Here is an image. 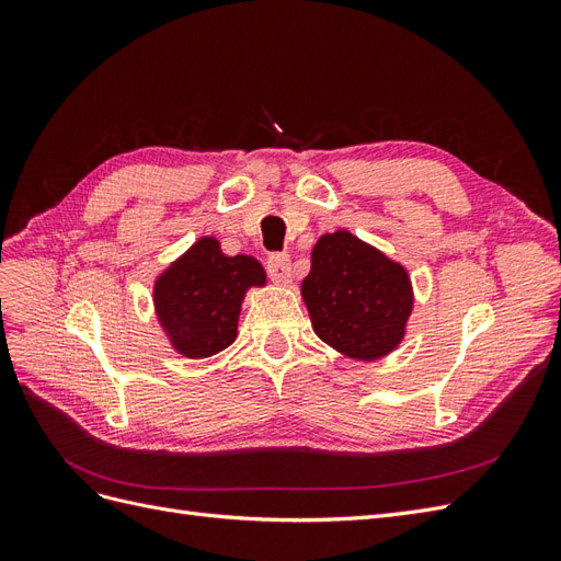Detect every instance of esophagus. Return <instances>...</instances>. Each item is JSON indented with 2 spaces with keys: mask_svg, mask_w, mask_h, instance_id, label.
Masks as SVG:
<instances>
[{
  "mask_svg": "<svg viewBox=\"0 0 561 561\" xmlns=\"http://www.w3.org/2000/svg\"><path fill=\"white\" fill-rule=\"evenodd\" d=\"M266 271H268V276L280 285H287L293 280L290 257H285V254H271V257L266 260Z\"/></svg>",
  "mask_w": 561,
  "mask_h": 561,
  "instance_id": "1",
  "label": "esophagus"
}]
</instances>
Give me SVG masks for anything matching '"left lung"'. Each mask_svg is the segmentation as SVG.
Returning <instances> with one entry per match:
<instances>
[{"label":"left lung","instance_id":"left-lung-1","mask_svg":"<svg viewBox=\"0 0 561 561\" xmlns=\"http://www.w3.org/2000/svg\"><path fill=\"white\" fill-rule=\"evenodd\" d=\"M301 297L322 342L358 360L402 342L414 304L407 271L348 231L320 236Z\"/></svg>","mask_w":561,"mask_h":561}]
</instances>
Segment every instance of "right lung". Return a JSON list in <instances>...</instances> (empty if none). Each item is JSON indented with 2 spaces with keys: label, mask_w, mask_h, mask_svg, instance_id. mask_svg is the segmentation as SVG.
I'll use <instances>...</instances> for the list:
<instances>
[{
  "label": "right lung",
  "mask_w": 561,
  "mask_h": 561,
  "mask_svg": "<svg viewBox=\"0 0 561 561\" xmlns=\"http://www.w3.org/2000/svg\"><path fill=\"white\" fill-rule=\"evenodd\" d=\"M264 283L257 260L227 257L215 239H201L157 278L161 328L186 358H208L233 344L248 287Z\"/></svg>",
  "instance_id": "obj_1"
}]
</instances>
